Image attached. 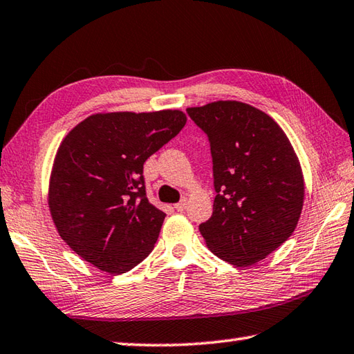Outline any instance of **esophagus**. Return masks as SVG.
I'll return each instance as SVG.
<instances>
[{"mask_svg": "<svg viewBox=\"0 0 354 354\" xmlns=\"http://www.w3.org/2000/svg\"><path fill=\"white\" fill-rule=\"evenodd\" d=\"M175 209H176L178 212H184V210L187 209V199L184 198V199L179 201L178 204H175Z\"/></svg>", "mask_w": 354, "mask_h": 354, "instance_id": "1", "label": "esophagus"}]
</instances>
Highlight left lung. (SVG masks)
I'll return each instance as SVG.
<instances>
[{
  "label": "left lung",
  "instance_id": "8db88e82",
  "mask_svg": "<svg viewBox=\"0 0 354 354\" xmlns=\"http://www.w3.org/2000/svg\"><path fill=\"white\" fill-rule=\"evenodd\" d=\"M187 113L209 136L216 192L199 232L218 258L253 266L297 225L304 205L299 159L278 122L250 104L214 101Z\"/></svg>",
  "mask_w": 354,
  "mask_h": 354
}]
</instances>
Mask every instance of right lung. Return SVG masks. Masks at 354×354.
I'll return each instance as SVG.
<instances>
[{
	"label": "right lung",
	"instance_id": "add662e5",
	"mask_svg": "<svg viewBox=\"0 0 354 354\" xmlns=\"http://www.w3.org/2000/svg\"><path fill=\"white\" fill-rule=\"evenodd\" d=\"M181 110L90 115L62 140L48 183L59 236L102 272L121 274L153 250L165 213L145 196L142 169L183 130Z\"/></svg>",
	"mask_w": 354,
	"mask_h": 354
}]
</instances>
